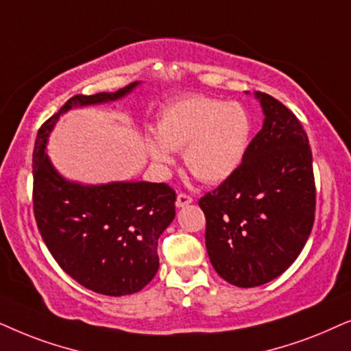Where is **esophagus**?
<instances>
[{
  "label": "esophagus",
  "instance_id": "esophagus-1",
  "mask_svg": "<svg viewBox=\"0 0 351 351\" xmlns=\"http://www.w3.org/2000/svg\"><path fill=\"white\" fill-rule=\"evenodd\" d=\"M193 202V197L186 193H180L178 197H176V207H184V205H189Z\"/></svg>",
  "mask_w": 351,
  "mask_h": 351
}]
</instances>
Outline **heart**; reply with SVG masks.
<instances>
[{
	"label": "heart",
	"mask_w": 351,
	"mask_h": 351,
	"mask_svg": "<svg viewBox=\"0 0 351 351\" xmlns=\"http://www.w3.org/2000/svg\"><path fill=\"white\" fill-rule=\"evenodd\" d=\"M158 139H147L154 162L171 163L170 151H184L186 167L215 184L226 180L244 156L250 136V119L237 102L207 96L181 97L162 112Z\"/></svg>",
	"instance_id": "heart-1"
}]
</instances>
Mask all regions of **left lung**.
I'll use <instances>...</instances> for the list:
<instances>
[{"mask_svg":"<svg viewBox=\"0 0 351 351\" xmlns=\"http://www.w3.org/2000/svg\"><path fill=\"white\" fill-rule=\"evenodd\" d=\"M263 128L242 162L199 199L213 268L232 286L256 287L281 276L310 236L316 212L313 156L300 120L282 102L256 93Z\"/></svg>","mask_w":351,"mask_h":351,"instance_id":"1","label":"left lung"}]
</instances>
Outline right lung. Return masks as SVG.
I'll list each match as a JSON object with an SVG mask.
<instances>
[{"instance_id":"right-lung-1","label":"right lung","mask_w":351,"mask_h":351,"mask_svg":"<svg viewBox=\"0 0 351 351\" xmlns=\"http://www.w3.org/2000/svg\"><path fill=\"white\" fill-rule=\"evenodd\" d=\"M138 82L115 93L77 95L49 117L34 149V215L46 247L70 278L102 295L141 291L158 269L157 241L175 218L176 193L167 183L82 186L65 181L46 156V139L59 115L73 106L125 96Z\"/></svg>"}]
</instances>
